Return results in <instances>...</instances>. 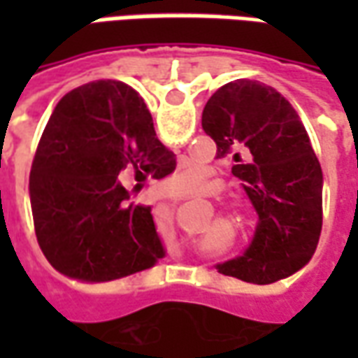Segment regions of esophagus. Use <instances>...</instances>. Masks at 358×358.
<instances>
[{
	"label": "esophagus",
	"mask_w": 358,
	"mask_h": 358,
	"mask_svg": "<svg viewBox=\"0 0 358 358\" xmlns=\"http://www.w3.org/2000/svg\"><path fill=\"white\" fill-rule=\"evenodd\" d=\"M163 197H169V199H174V201H180V199H186V194H180V192H174L172 187H164Z\"/></svg>",
	"instance_id": "esophagus-1"
}]
</instances>
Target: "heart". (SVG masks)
<instances>
[{
  "label": "heart",
  "mask_w": 358,
  "mask_h": 358,
  "mask_svg": "<svg viewBox=\"0 0 358 358\" xmlns=\"http://www.w3.org/2000/svg\"><path fill=\"white\" fill-rule=\"evenodd\" d=\"M174 184L184 192H194L201 184V171L197 166H189V169L178 172L174 176Z\"/></svg>",
  "instance_id": "heart-1"
}]
</instances>
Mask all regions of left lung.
Returning a JSON list of instances; mask_svg holds the SVG:
<instances>
[{"mask_svg":"<svg viewBox=\"0 0 358 358\" xmlns=\"http://www.w3.org/2000/svg\"><path fill=\"white\" fill-rule=\"evenodd\" d=\"M201 124L218 159H234L232 174L259 217L243 255L217 270L253 284L297 272L322 230V169L297 110L274 88L240 78L210 95Z\"/></svg>","mask_w":358,"mask_h":358,"instance_id":"obj_1","label":"left lung"}]
</instances>
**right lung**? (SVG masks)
<instances>
[{
  "label": "right lung",
  "instance_id": "obj_1",
  "mask_svg": "<svg viewBox=\"0 0 358 358\" xmlns=\"http://www.w3.org/2000/svg\"><path fill=\"white\" fill-rule=\"evenodd\" d=\"M176 169L155 138L153 118L124 82L73 90L48 120L30 171L40 249L55 270L82 282H110L166 255L151 207L134 205L122 180L143 186Z\"/></svg>",
  "mask_w": 358,
  "mask_h": 358
}]
</instances>
